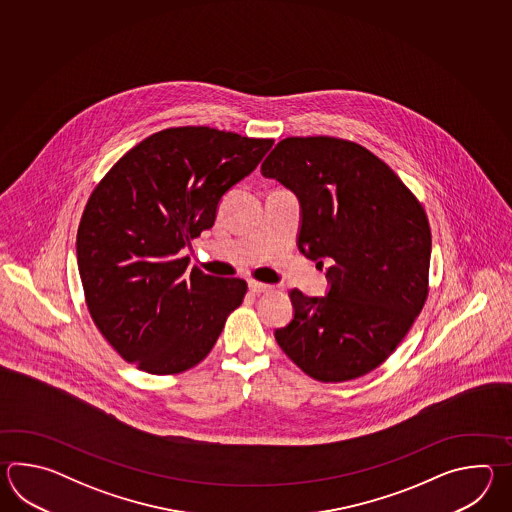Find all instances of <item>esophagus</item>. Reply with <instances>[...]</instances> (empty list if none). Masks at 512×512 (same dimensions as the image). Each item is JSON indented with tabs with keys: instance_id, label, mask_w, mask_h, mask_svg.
<instances>
[{
	"instance_id": "1",
	"label": "esophagus",
	"mask_w": 512,
	"mask_h": 512,
	"mask_svg": "<svg viewBox=\"0 0 512 512\" xmlns=\"http://www.w3.org/2000/svg\"><path fill=\"white\" fill-rule=\"evenodd\" d=\"M249 289H251V293L261 294V293H269V291H271L272 287H271V285H269V283H261V282H256V280H251V282H249Z\"/></svg>"
}]
</instances>
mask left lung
I'll use <instances>...</instances> for the list:
<instances>
[{
	"mask_svg": "<svg viewBox=\"0 0 512 512\" xmlns=\"http://www.w3.org/2000/svg\"><path fill=\"white\" fill-rule=\"evenodd\" d=\"M261 174L300 197L298 247L327 267L324 298L291 291L294 316L274 337L300 370L346 382L379 368L428 298L432 232L399 175L357 142L287 137Z\"/></svg>",
	"mask_w": 512,
	"mask_h": 512,
	"instance_id": "8db88e82",
	"label": "left lung"
}]
</instances>
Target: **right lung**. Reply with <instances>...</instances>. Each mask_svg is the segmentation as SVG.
Returning <instances> with one entry per match:
<instances>
[{"instance_id":"right-lung-1","label":"right lung","mask_w":512,"mask_h":512,"mask_svg":"<svg viewBox=\"0 0 512 512\" xmlns=\"http://www.w3.org/2000/svg\"><path fill=\"white\" fill-rule=\"evenodd\" d=\"M272 144L208 126L168 128L95 186L78 225V271L89 315L126 362L175 375L214 348L247 282L186 271L183 249L214 225L223 194Z\"/></svg>"}]
</instances>
